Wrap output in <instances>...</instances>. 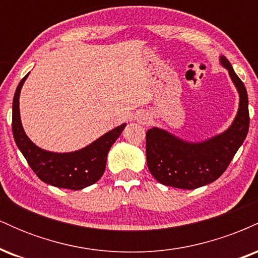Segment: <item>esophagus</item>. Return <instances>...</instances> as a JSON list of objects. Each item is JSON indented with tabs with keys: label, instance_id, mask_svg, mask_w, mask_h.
<instances>
[{
	"label": "esophagus",
	"instance_id": "34e87169",
	"mask_svg": "<svg viewBox=\"0 0 258 258\" xmlns=\"http://www.w3.org/2000/svg\"><path fill=\"white\" fill-rule=\"evenodd\" d=\"M136 120H137L139 125H149L152 117H150V115L147 111H139L137 116H136Z\"/></svg>",
	"mask_w": 258,
	"mask_h": 258
}]
</instances>
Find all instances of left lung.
Returning <instances> with one entry per match:
<instances>
[{
	"mask_svg": "<svg viewBox=\"0 0 258 258\" xmlns=\"http://www.w3.org/2000/svg\"><path fill=\"white\" fill-rule=\"evenodd\" d=\"M220 64L239 93V108L232 125L200 142L185 141L159 127L148 130V168L161 184L190 190L215 182L246 138L250 125L246 88L224 55H220Z\"/></svg>",
	"mask_w": 258,
	"mask_h": 258,
	"instance_id": "obj_1",
	"label": "left lung"
}]
</instances>
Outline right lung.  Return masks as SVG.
I'll use <instances>...</instances> for the list:
<instances>
[{
	"label": "right lung",
	"mask_w": 258,
	"mask_h": 258,
	"mask_svg": "<svg viewBox=\"0 0 258 258\" xmlns=\"http://www.w3.org/2000/svg\"><path fill=\"white\" fill-rule=\"evenodd\" d=\"M29 74L18 85L12 108V131L18 149L38 178L47 184L72 190H80L94 184L104 173L109 150L120 137L126 123L115 127L75 152L54 153L37 147L26 136L20 120V91Z\"/></svg>",
	"instance_id": "right-lung-1"
}]
</instances>
